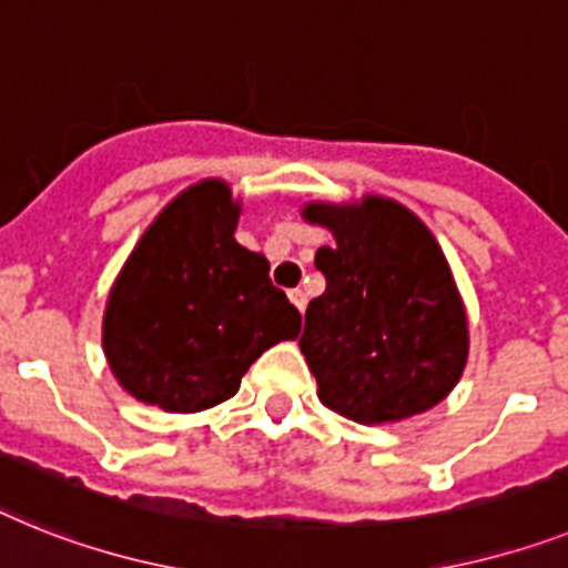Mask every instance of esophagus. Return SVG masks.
<instances>
[{
  "label": "esophagus",
  "mask_w": 568,
  "mask_h": 568,
  "mask_svg": "<svg viewBox=\"0 0 568 568\" xmlns=\"http://www.w3.org/2000/svg\"><path fill=\"white\" fill-rule=\"evenodd\" d=\"M288 300H292L294 306L300 308V312H306V292H300V288H294V292H288Z\"/></svg>",
  "instance_id": "34e87169"
}]
</instances>
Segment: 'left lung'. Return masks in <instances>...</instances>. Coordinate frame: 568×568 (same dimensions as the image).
<instances>
[{
  "label": "left lung",
  "instance_id": "left-lung-1",
  "mask_svg": "<svg viewBox=\"0 0 568 568\" xmlns=\"http://www.w3.org/2000/svg\"><path fill=\"white\" fill-rule=\"evenodd\" d=\"M303 219L335 236L314 256L326 292L300 335L321 402L357 424L436 407L468 361V314L436 236L384 195L312 202Z\"/></svg>",
  "mask_w": 568,
  "mask_h": 568
}]
</instances>
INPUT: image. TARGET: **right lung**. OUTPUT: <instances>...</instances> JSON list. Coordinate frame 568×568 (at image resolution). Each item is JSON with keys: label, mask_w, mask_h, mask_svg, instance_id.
<instances>
[{"label": "right lung", "mask_w": 568, "mask_h": 568, "mask_svg": "<svg viewBox=\"0 0 568 568\" xmlns=\"http://www.w3.org/2000/svg\"><path fill=\"white\" fill-rule=\"evenodd\" d=\"M240 211L225 181H199L123 262L103 312V352L138 402L166 413L216 407L262 352L300 335V312L268 280V260L233 240Z\"/></svg>", "instance_id": "right-lung-1"}]
</instances>
